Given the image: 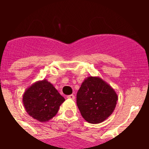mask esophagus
<instances>
[{"label":"esophagus","mask_w":149,"mask_h":149,"mask_svg":"<svg viewBox=\"0 0 149 149\" xmlns=\"http://www.w3.org/2000/svg\"><path fill=\"white\" fill-rule=\"evenodd\" d=\"M67 98H68V99L74 100V95H69L67 96Z\"/></svg>","instance_id":"34e87169"}]
</instances>
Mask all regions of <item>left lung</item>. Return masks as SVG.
<instances>
[{"label": "left lung", "mask_w": 149, "mask_h": 149, "mask_svg": "<svg viewBox=\"0 0 149 149\" xmlns=\"http://www.w3.org/2000/svg\"><path fill=\"white\" fill-rule=\"evenodd\" d=\"M116 93L99 77H86L77 93V105L87 122L98 124L106 120L115 110Z\"/></svg>", "instance_id": "1"}]
</instances>
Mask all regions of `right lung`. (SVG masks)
Here are the masks:
<instances>
[{"label": "right lung", "instance_id": "add662e5", "mask_svg": "<svg viewBox=\"0 0 149 149\" xmlns=\"http://www.w3.org/2000/svg\"><path fill=\"white\" fill-rule=\"evenodd\" d=\"M23 104L27 113L39 122H48L57 113L65 98L46 79L29 86L23 94Z\"/></svg>", "mask_w": 149, "mask_h": 149}]
</instances>
